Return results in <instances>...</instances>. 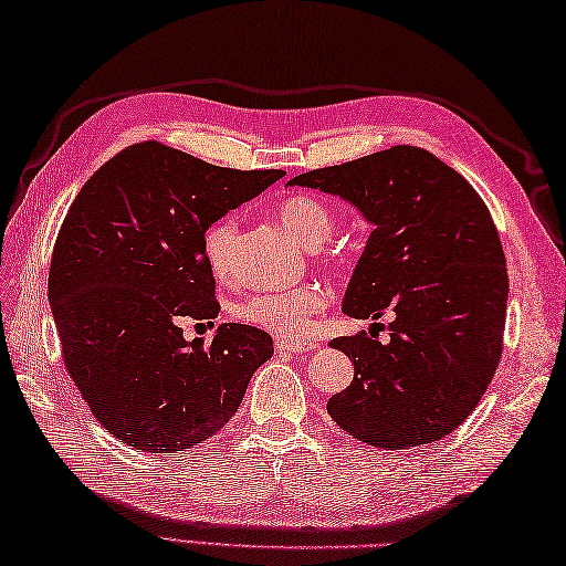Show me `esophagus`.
Here are the masks:
<instances>
[{
  "label": "esophagus",
  "instance_id": "1",
  "mask_svg": "<svg viewBox=\"0 0 566 566\" xmlns=\"http://www.w3.org/2000/svg\"><path fill=\"white\" fill-rule=\"evenodd\" d=\"M314 348H319V343L307 340V338H293V340H275V350L281 353H291V355H302V353H310Z\"/></svg>",
  "mask_w": 566,
  "mask_h": 566
}]
</instances>
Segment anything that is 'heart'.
<instances>
[{
	"label": "heart",
	"instance_id": "b5f03b06",
	"mask_svg": "<svg viewBox=\"0 0 566 566\" xmlns=\"http://www.w3.org/2000/svg\"><path fill=\"white\" fill-rule=\"evenodd\" d=\"M281 226L305 247H316L331 238L334 232V216L328 206L307 195L287 197L279 206ZM238 223L235 218H220L203 232V256L216 275L230 273L232 247H235ZM328 302V295L319 285H300L287 291L259 293L247 297L238 305V316L242 322L256 328H264L275 336H305L312 319Z\"/></svg>",
	"mask_w": 566,
	"mask_h": 566
}]
</instances>
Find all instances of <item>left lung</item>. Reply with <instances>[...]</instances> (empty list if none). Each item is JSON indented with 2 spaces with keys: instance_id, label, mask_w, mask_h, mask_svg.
<instances>
[{
  "instance_id": "obj_1",
  "label": "left lung",
  "mask_w": 566,
  "mask_h": 566,
  "mask_svg": "<svg viewBox=\"0 0 566 566\" xmlns=\"http://www.w3.org/2000/svg\"><path fill=\"white\" fill-rule=\"evenodd\" d=\"M371 226L343 295L353 319L391 316V340L328 343L353 360L334 422L379 449L432 444L471 416L502 357L509 275L488 206L430 150L394 146L297 175Z\"/></svg>"
}]
</instances>
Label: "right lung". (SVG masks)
I'll use <instances>...</instances> for the list:
<instances>
[{
    "label": "right lung",
    "instance_id": "add662e5",
    "mask_svg": "<svg viewBox=\"0 0 566 566\" xmlns=\"http://www.w3.org/2000/svg\"><path fill=\"white\" fill-rule=\"evenodd\" d=\"M230 170L144 142L81 187L50 264V307L69 375L122 442L177 453L235 416L273 355L266 331L220 324L211 346L182 336L185 316L216 319L203 232L281 179Z\"/></svg>",
    "mask_w": 566,
    "mask_h": 566
}]
</instances>
